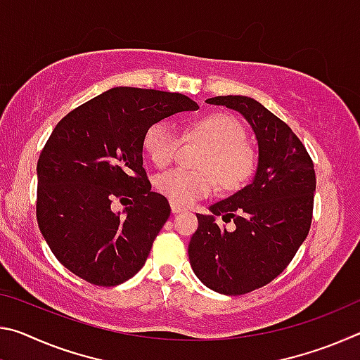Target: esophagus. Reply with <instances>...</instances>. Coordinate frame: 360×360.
<instances>
[{
  "mask_svg": "<svg viewBox=\"0 0 360 360\" xmlns=\"http://www.w3.org/2000/svg\"><path fill=\"white\" fill-rule=\"evenodd\" d=\"M169 206H172V211L174 212V214H178V212H182V211L186 210L184 206H181V205H178V203H174V202L169 203Z\"/></svg>",
  "mask_w": 360,
  "mask_h": 360,
  "instance_id": "1",
  "label": "esophagus"
}]
</instances>
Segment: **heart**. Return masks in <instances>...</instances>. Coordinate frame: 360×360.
<instances>
[{"label": "heart", "mask_w": 360, "mask_h": 360, "mask_svg": "<svg viewBox=\"0 0 360 360\" xmlns=\"http://www.w3.org/2000/svg\"><path fill=\"white\" fill-rule=\"evenodd\" d=\"M188 139H203L210 149L202 160L208 172L174 168L157 176L155 186L165 197L178 205H191L208 197L217 182L222 188L235 191L245 184L254 169V154L245 143L246 131L238 119L225 112H212L198 119L187 131ZM181 146V135L169 120H157L143 136V149L155 167L163 168L174 160ZM212 172L215 174H212Z\"/></svg>", "instance_id": "obj_1"}]
</instances>
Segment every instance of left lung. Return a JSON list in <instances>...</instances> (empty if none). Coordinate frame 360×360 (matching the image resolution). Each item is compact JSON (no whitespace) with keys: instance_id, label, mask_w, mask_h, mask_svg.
Wrapping results in <instances>:
<instances>
[{"instance_id":"obj_1","label":"left lung","mask_w":360,"mask_h":360,"mask_svg":"<svg viewBox=\"0 0 360 360\" xmlns=\"http://www.w3.org/2000/svg\"><path fill=\"white\" fill-rule=\"evenodd\" d=\"M208 105L240 112L257 139L259 158L246 187L197 214L188 260L206 288L241 295L273 281L294 259L313 217L316 174L311 158L288 124L243 95L214 96ZM236 224L219 229L217 217Z\"/></svg>"}]
</instances>
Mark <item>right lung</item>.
Returning <instances> with one entry per match:
<instances>
[{
  "instance_id": "obj_1",
  "label": "right lung",
  "mask_w": 360,
  "mask_h": 360,
  "mask_svg": "<svg viewBox=\"0 0 360 360\" xmlns=\"http://www.w3.org/2000/svg\"><path fill=\"white\" fill-rule=\"evenodd\" d=\"M182 94L115 87L66 114L42 149L36 217L60 264L96 285H117L141 270L169 217L143 168L148 127L197 111ZM131 207L112 212V200Z\"/></svg>"
}]
</instances>
